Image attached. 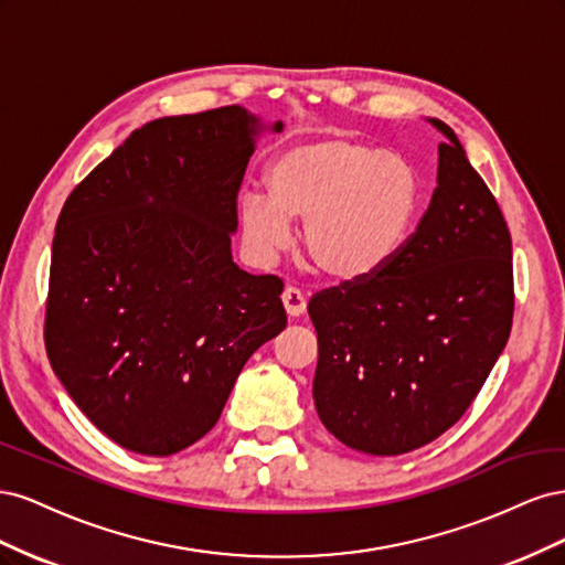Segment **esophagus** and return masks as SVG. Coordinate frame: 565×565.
<instances>
[{
	"label": "esophagus",
	"instance_id": "34e87169",
	"mask_svg": "<svg viewBox=\"0 0 565 565\" xmlns=\"http://www.w3.org/2000/svg\"><path fill=\"white\" fill-rule=\"evenodd\" d=\"M282 306L289 318H299L306 311V297L299 292L297 287H287L282 292Z\"/></svg>",
	"mask_w": 565,
	"mask_h": 565
}]
</instances>
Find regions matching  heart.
<instances>
[{
	"mask_svg": "<svg viewBox=\"0 0 565 565\" xmlns=\"http://www.w3.org/2000/svg\"><path fill=\"white\" fill-rule=\"evenodd\" d=\"M268 195L241 198L243 241L262 266L292 241L289 218L301 221V247L334 280H365L386 268L422 212L417 167L384 156L349 134H320L282 148L266 172Z\"/></svg>",
	"mask_w": 565,
	"mask_h": 565,
	"instance_id": "heart-1",
	"label": "heart"
}]
</instances>
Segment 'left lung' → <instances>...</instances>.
Instances as JSON below:
<instances>
[{
  "instance_id": "8db88e82",
  "label": "left lung",
  "mask_w": 565,
  "mask_h": 565,
  "mask_svg": "<svg viewBox=\"0 0 565 565\" xmlns=\"http://www.w3.org/2000/svg\"><path fill=\"white\" fill-rule=\"evenodd\" d=\"M415 235L372 278L322 289L313 403L344 446L377 457L431 443L467 413L514 316L511 235L455 131Z\"/></svg>"
}]
</instances>
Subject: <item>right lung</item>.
<instances>
[{
  "label": "right lung",
  "instance_id": "1",
  "mask_svg": "<svg viewBox=\"0 0 565 565\" xmlns=\"http://www.w3.org/2000/svg\"><path fill=\"white\" fill-rule=\"evenodd\" d=\"M266 125L243 106L131 131L65 200L44 341L117 446L167 457L218 422L249 355L287 324L282 280L233 262L235 200Z\"/></svg>",
  "mask_w": 565,
  "mask_h": 565
}]
</instances>
